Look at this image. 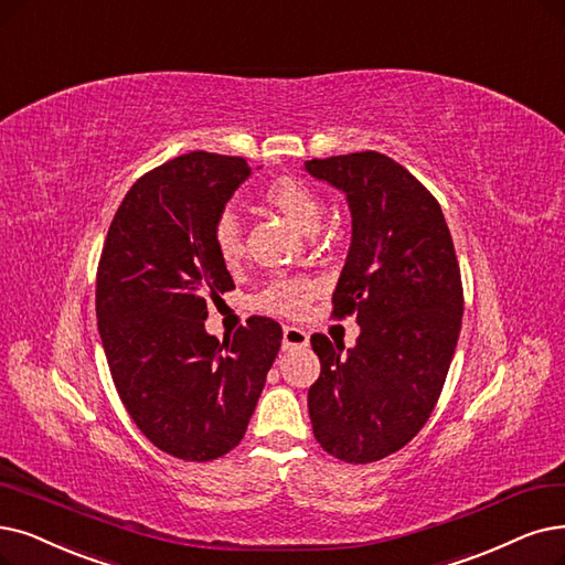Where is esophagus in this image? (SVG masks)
Here are the masks:
<instances>
[{
  "instance_id": "obj_1",
  "label": "esophagus",
  "mask_w": 565,
  "mask_h": 565,
  "mask_svg": "<svg viewBox=\"0 0 565 565\" xmlns=\"http://www.w3.org/2000/svg\"><path fill=\"white\" fill-rule=\"evenodd\" d=\"M308 345V333L299 327H282V350L291 348H306Z\"/></svg>"
}]
</instances>
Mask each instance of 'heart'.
<instances>
[{
	"label": "heart",
	"mask_w": 565,
	"mask_h": 565,
	"mask_svg": "<svg viewBox=\"0 0 565 565\" xmlns=\"http://www.w3.org/2000/svg\"><path fill=\"white\" fill-rule=\"evenodd\" d=\"M266 204L280 211L289 222L291 227H297L303 234H315L320 227L322 220V204L315 190L303 183L299 178L282 175L270 180L264 190ZM213 243L215 250L222 262H236L243 253V234H241V222L234 213H222L215 222L213 230ZM315 285L310 280H278L274 285H268L266 291L262 295L259 303L266 310L282 312V315H297L303 310L306 301L310 299Z\"/></svg>",
	"instance_id": "b5f03b06"
}]
</instances>
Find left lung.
Segmentation results:
<instances>
[{
    "label": "left lung",
    "mask_w": 565,
    "mask_h": 565,
    "mask_svg": "<svg viewBox=\"0 0 565 565\" xmlns=\"http://www.w3.org/2000/svg\"><path fill=\"white\" fill-rule=\"evenodd\" d=\"M303 171L345 194L352 241L333 312L359 338L312 333L320 377L308 390L312 434L335 459L371 463L417 436L445 385L463 315L461 274L440 204L375 150L310 160Z\"/></svg>",
    "instance_id": "1"
}]
</instances>
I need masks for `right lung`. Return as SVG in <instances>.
I'll use <instances>...</instances> for the list:
<instances>
[{
  "instance_id": "right-lung-1",
  "label": "right lung",
  "mask_w": 565,
  "mask_h": 565,
  "mask_svg": "<svg viewBox=\"0 0 565 565\" xmlns=\"http://www.w3.org/2000/svg\"><path fill=\"white\" fill-rule=\"evenodd\" d=\"M243 157L188 152L139 178L110 222L97 324L116 390L143 436L183 461H211L245 436L282 329L250 318L230 341L204 327L209 295L234 285L213 230L250 178Z\"/></svg>"
}]
</instances>
